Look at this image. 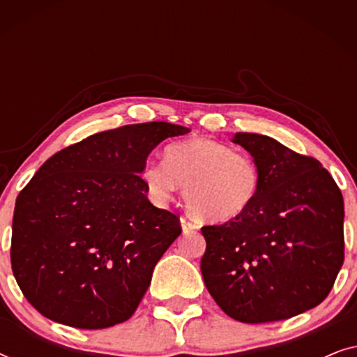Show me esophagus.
I'll use <instances>...</instances> for the list:
<instances>
[{"instance_id":"34e87169","label":"esophagus","mask_w":357,"mask_h":357,"mask_svg":"<svg viewBox=\"0 0 357 357\" xmlns=\"http://www.w3.org/2000/svg\"><path fill=\"white\" fill-rule=\"evenodd\" d=\"M180 222H182V229H183L185 234L193 232V231H197V229H198L197 221H193V219L188 218V216L180 218Z\"/></svg>"}]
</instances>
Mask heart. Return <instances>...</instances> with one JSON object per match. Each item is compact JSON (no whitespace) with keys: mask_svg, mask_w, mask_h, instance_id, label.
<instances>
[{"mask_svg":"<svg viewBox=\"0 0 357 357\" xmlns=\"http://www.w3.org/2000/svg\"><path fill=\"white\" fill-rule=\"evenodd\" d=\"M149 197L164 204L180 185L187 206L204 221L226 222L242 216L260 192L255 159L208 138L170 144L164 164L149 160L141 172Z\"/></svg>","mask_w":357,"mask_h":357,"instance_id":"heart-1","label":"heart"}]
</instances>
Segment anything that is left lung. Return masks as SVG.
I'll return each mask as SVG.
<instances>
[{
	"instance_id": "left-lung-1",
	"label": "left lung",
	"mask_w": 357,
	"mask_h": 357,
	"mask_svg": "<svg viewBox=\"0 0 357 357\" xmlns=\"http://www.w3.org/2000/svg\"><path fill=\"white\" fill-rule=\"evenodd\" d=\"M260 167L257 199L242 216L204 226V284L234 320H286L330 294L344 261L343 195L328 170L270 136L237 133Z\"/></svg>"
}]
</instances>
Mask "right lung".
I'll return each instance as SVG.
<instances>
[{"label":"right lung","mask_w":357,"mask_h":357,"mask_svg":"<svg viewBox=\"0 0 357 357\" xmlns=\"http://www.w3.org/2000/svg\"><path fill=\"white\" fill-rule=\"evenodd\" d=\"M167 121L92 135L53 154L16 199L11 266L43 317L82 330L128 320L155 263L180 236L178 216L149 202L141 177Z\"/></svg>","instance_id":"right-lung-1"}]
</instances>
